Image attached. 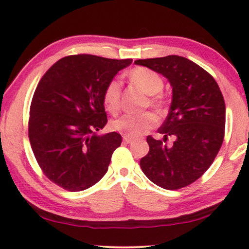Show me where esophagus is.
Here are the masks:
<instances>
[{"label": "esophagus", "mask_w": 249, "mask_h": 249, "mask_svg": "<svg viewBox=\"0 0 249 249\" xmlns=\"http://www.w3.org/2000/svg\"><path fill=\"white\" fill-rule=\"evenodd\" d=\"M123 140H124V142H125V143H127V144H129V143H132V142H133V139H131V137H127V136H124V137H123Z\"/></svg>", "instance_id": "1"}]
</instances>
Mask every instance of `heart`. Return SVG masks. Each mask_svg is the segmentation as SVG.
Returning a JSON list of instances; mask_svg holds the SVG:
<instances>
[{
	"label": "heart",
	"mask_w": 249,
	"mask_h": 249,
	"mask_svg": "<svg viewBox=\"0 0 249 249\" xmlns=\"http://www.w3.org/2000/svg\"><path fill=\"white\" fill-rule=\"evenodd\" d=\"M129 80L135 86L139 87L144 94L151 96L148 98V106L154 108L158 112H161L164 106L162 98L154 96L160 92L164 87V81L158 72L153 70L139 67L129 71ZM121 96H122V83L118 79H112L106 85L103 92V102L105 108L110 114H117L121 108ZM154 115L151 113H143L140 115L126 114L114 121L112 127L115 131L120 132L124 136L135 139L141 135L145 134L147 131L155 125Z\"/></svg>",
	"instance_id": "obj_1"
}]
</instances>
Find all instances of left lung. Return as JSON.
Listing matches in <instances>:
<instances>
[{"instance_id":"1","label":"left lung","mask_w":249,"mask_h":249,"mask_svg":"<svg viewBox=\"0 0 249 249\" xmlns=\"http://www.w3.org/2000/svg\"><path fill=\"white\" fill-rule=\"evenodd\" d=\"M168 78L172 103L158 132L163 141L147 136L150 151L141 159L144 174L166 190H177L195 182L213 164L225 135L226 106L220 88L205 69L180 55L140 59ZM172 136L175 142L166 146Z\"/></svg>"}]
</instances>
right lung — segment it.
<instances>
[{
	"label": "right lung",
	"instance_id": "add662e5",
	"mask_svg": "<svg viewBox=\"0 0 249 249\" xmlns=\"http://www.w3.org/2000/svg\"><path fill=\"white\" fill-rule=\"evenodd\" d=\"M132 61L68 55L39 81L30 106L29 140L43 173L59 187L86 190L108 170L122 136L97 134L107 124L103 92Z\"/></svg>",
	"mask_w": 249,
	"mask_h": 249
}]
</instances>
